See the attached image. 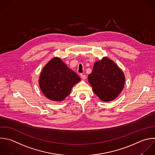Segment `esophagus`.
Returning a JSON list of instances; mask_svg holds the SVG:
<instances>
[{"label": "esophagus", "mask_w": 155, "mask_h": 155, "mask_svg": "<svg viewBox=\"0 0 155 155\" xmlns=\"http://www.w3.org/2000/svg\"><path fill=\"white\" fill-rule=\"evenodd\" d=\"M81 77L82 79H85L87 78V76L85 74H81Z\"/></svg>", "instance_id": "34e87169"}]
</instances>
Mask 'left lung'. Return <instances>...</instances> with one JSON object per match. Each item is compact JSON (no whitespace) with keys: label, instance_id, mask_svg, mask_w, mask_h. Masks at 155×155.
<instances>
[{"label":"left lung","instance_id":"left-lung-1","mask_svg":"<svg viewBox=\"0 0 155 155\" xmlns=\"http://www.w3.org/2000/svg\"><path fill=\"white\" fill-rule=\"evenodd\" d=\"M88 81L94 93L104 102L114 99L122 91L125 76L121 70L107 58L96 62Z\"/></svg>","mask_w":155,"mask_h":155}]
</instances>
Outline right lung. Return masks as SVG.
Here are the masks:
<instances>
[{"mask_svg": "<svg viewBox=\"0 0 155 155\" xmlns=\"http://www.w3.org/2000/svg\"><path fill=\"white\" fill-rule=\"evenodd\" d=\"M81 81L79 76L58 58L52 59L43 68L39 86L48 99L63 101L70 93L72 87Z\"/></svg>", "mask_w": 155, "mask_h": 155, "instance_id": "add662e5", "label": "right lung"}]
</instances>
